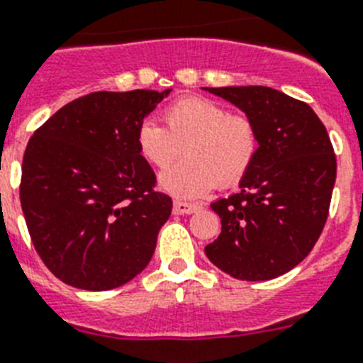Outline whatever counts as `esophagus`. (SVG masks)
<instances>
[{
    "mask_svg": "<svg viewBox=\"0 0 363 363\" xmlns=\"http://www.w3.org/2000/svg\"><path fill=\"white\" fill-rule=\"evenodd\" d=\"M197 208H199V206L194 205V203H186V201H175V203H173V212H175V214H191V212H196Z\"/></svg>",
    "mask_w": 363,
    "mask_h": 363,
    "instance_id": "esophagus-1",
    "label": "esophagus"
}]
</instances>
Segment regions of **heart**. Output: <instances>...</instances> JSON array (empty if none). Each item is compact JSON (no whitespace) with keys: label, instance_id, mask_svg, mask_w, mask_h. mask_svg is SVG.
Listing matches in <instances>:
<instances>
[{"label":"heart","instance_id":"b5f03b06","mask_svg":"<svg viewBox=\"0 0 363 363\" xmlns=\"http://www.w3.org/2000/svg\"><path fill=\"white\" fill-rule=\"evenodd\" d=\"M166 127L144 120L136 129L140 157L164 169L185 147L187 158L158 177L177 199H197L219 182L233 186L247 175L260 147L257 123L208 97H184L162 112Z\"/></svg>","mask_w":363,"mask_h":363}]
</instances>
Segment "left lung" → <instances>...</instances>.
Instances as JSON below:
<instances>
[{
	"label": "left lung",
	"mask_w": 363,
	"mask_h": 363,
	"mask_svg": "<svg viewBox=\"0 0 363 363\" xmlns=\"http://www.w3.org/2000/svg\"><path fill=\"white\" fill-rule=\"evenodd\" d=\"M251 116L260 147L240 191L212 203L221 234L206 257L240 280H269L308 257L327 223L336 155L306 103L267 86L206 88Z\"/></svg>",
	"instance_id": "1"
}]
</instances>
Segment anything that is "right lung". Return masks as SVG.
<instances>
[{"instance_id": "right-lung-1", "label": "right lung", "mask_w": 363, "mask_h": 363, "mask_svg": "<svg viewBox=\"0 0 363 363\" xmlns=\"http://www.w3.org/2000/svg\"><path fill=\"white\" fill-rule=\"evenodd\" d=\"M164 92H94L35 130L20 201L38 257L57 279L90 291L127 284L157 247L172 197L136 147V129Z\"/></svg>"}]
</instances>
